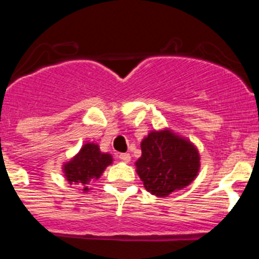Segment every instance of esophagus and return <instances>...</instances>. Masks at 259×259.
I'll return each instance as SVG.
<instances>
[{"label": "esophagus", "instance_id": "1", "mask_svg": "<svg viewBox=\"0 0 259 259\" xmlns=\"http://www.w3.org/2000/svg\"><path fill=\"white\" fill-rule=\"evenodd\" d=\"M119 158L121 159L122 161H125V163H129L130 159H132V156H130L129 153H122V154H120Z\"/></svg>", "mask_w": 259, "mask_h": 259}]
</instances>
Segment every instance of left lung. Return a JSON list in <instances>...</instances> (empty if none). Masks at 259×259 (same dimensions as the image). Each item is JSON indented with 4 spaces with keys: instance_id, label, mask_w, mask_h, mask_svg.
I'll use <instances>...</instances> for the list:
<instances>
[{
    "instance_id": "8db88e82",
    "label": "left lung",
    "mask_w": 259,
    "mask_h": 259,
    "mask_svg": "<svg viewBox=\"0 0 259 259\" xmlns=\"http://www.w3.org/2000/svg\"><path fill=\"white\" fill-rule=\"evenodd\" d=\"M142 156L135 161L145 189L155 197H168L197 178L200 155L197 146L170 129L153 130L142 140Z\"/></svg>"
}]
</instances>
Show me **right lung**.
Segmentation results:
<instances>
[{
	"label": "right lung",
	"instance_id": "obj_1",
	"mask_svg": "<svg viewBox=\"0 0 259 259\" xmlns=\"http://www.w3.org/2000/svg\"><path fill=\"white\" fill-rule=\"evenodd\" d=\"M113 164V156L103 153L95 143H86L79 153L62 165L64 176L70 185H79L82 192H89V183L103 176L106 166Z\"/></svg>",
	"mask_w": 259,
	"mask_h": 259
}]
</instances>
